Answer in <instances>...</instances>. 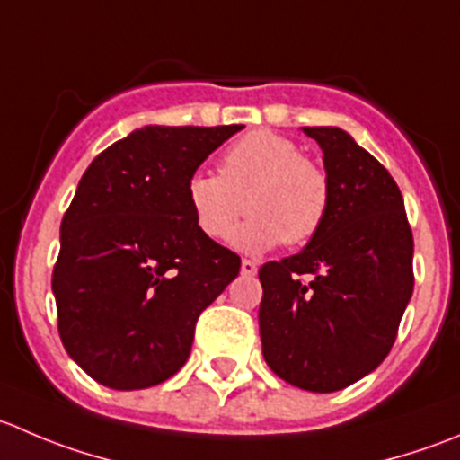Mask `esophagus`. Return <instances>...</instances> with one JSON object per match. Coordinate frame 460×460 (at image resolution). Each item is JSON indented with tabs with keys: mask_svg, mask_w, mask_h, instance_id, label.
<instances>
[{
	"mask_svg": "<svg viewBox=\"0 0 460 460\" xmlns=\"http://www.w3.org/2000/svg\"><path fill=\"white\" fill-rule=\"evenodd\" d=\"M240 271H243L244 276H253L258 271V265L253 261H247V258H244V261L240 262Z\"/></svg>",
	"mask_w": 460,
	"mask_h": 460,
	"instance_id": "1",
	"label": "esophagus"
}]
</instances>
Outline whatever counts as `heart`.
<instances>
[{
	"label": "heart",
	"instance_id": "b5f03b06",
	"mask_svg": "<svg viewBox=\"0 0 460 460\" xmlns=\"http://www.w3.org/2000/svg\"><path fill=\"white\" fill-rule=\"evenodd\" d=\"M186 198L195 225L211 240L226 238L249 211L231 234V244L261 253L280 240L298 247L319 234L330 208V181L294 141L256 130L225 150L220 177L195 172L186 184Z\"/></svg>",
	"mask_w": 460,
	"mask_h": 460
}]
</instances>
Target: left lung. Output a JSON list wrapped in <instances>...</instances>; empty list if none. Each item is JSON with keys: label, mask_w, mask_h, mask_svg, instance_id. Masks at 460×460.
Returning a JSON list of instances; mask_svg holds the SVG:
<instances>
[{"label": "left lung", "mask_w": 460, "mask_h": 460, "mask_svg": "<svg viewBox=\"0 0 460 460\" xmlns=\"http://www.w3.org/2000/svg\"><path fill=\"white\" fill-rule=\"evenodd\" d=\"M303 132L323 150L330 208L303 252L261 267L258 323L280 380L332 394L389 355L413 294V235L398 184L371 153L341 128Z\"/></svg>", "instance_id": "8db88e82"}]
</instances>
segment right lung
<instances>
[{
    "label": "right lung",
    "mask_w": 460,
    "mask_h": 460,
    "mask_svg": "<svg viewBox=\"0 0 460 460\" xmlns=\"http://www.w3.org/2000/svg\"><path fill=\"white\" fill-rule=\"evenodd\" d=\"M243 128L146 126L78 181L51 288L62 346L98 385L135 391L175 376L198 316L238 276V253L195 225L186 184Z\"/></svg>",
    "instance_id": "obj_1"
}]
</instances>
